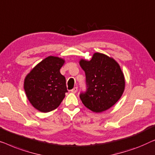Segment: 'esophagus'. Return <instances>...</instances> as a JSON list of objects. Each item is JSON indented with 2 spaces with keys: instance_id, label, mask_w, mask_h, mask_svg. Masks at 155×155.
Masks as SVG:
<instances>
[{
  "instance_id": "esophagus-1",
  "label": "esophagus",
  "mask_w": 155,
  "mask_h": 155,
  "mask_svg": "<svg viewBox=\"0 0 155 155\" xmlns=\"http://www.w3.org/2000/svg\"><path fill=\"white\" fill-rule=\"evenodd\" d=\"M77 91H78V88H77V87H74V88L73 89H71V92L73 93H76L77 92Z\"/></svg>"
}]
</instances>
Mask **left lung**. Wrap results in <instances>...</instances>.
Masks as SVG:
<instances>
[{"mask_svg":"<svg viewBox=\"0 0 155 155\" xmlns=\"http://www.w3.org/2000/svg\"><path fill=\"white\" fill-rule=\"evenodd\" d=\"M86 90L80 93L83 104L95 112L105 111L121 97L125 87L124 74L114 59L96 53L90 61L81 60Z\"/></svg>","mask_w":155,"mask_h":155,"instance_id":"left-lung-1","label":"left lung"}]
</instances>
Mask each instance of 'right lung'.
<instances>
[{"instance_id":"right-lung-1","label":"right lung","mask_w":155,"mask_h":155,"mask_svg":"<svg viewBox=\"0 0 155 155\" xmlns=\"http://www.w3.org/2000/svg\"><path fill=\"white\" fill-rule=\"evenodd\" d=\"M64 61L49 56L38 63L25 80L26 95L32 105L42 112H48L60 105L68 92L66 79L60 69Z\"/></svg>"}]
</instances>
